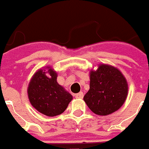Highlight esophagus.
I'll return each instance as SVG.
<instances>
[{"label":"esophagus","mask_w":149,"mask_h":149,"mask_svg":"<svg viewBox=\"0 0 149 149\" xmlns=\"http://www.w3.org/2000/svg\"><path fill=\"white\" fill-rule=\"evenodd\" d=\"M83 96H84L83 92H79V93H77V94H76V95H75V97H76L77 99H82Z\"/></svg>","instance_id":"34e87169"}]
</instances>
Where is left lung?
I'll return each instance as SVG.
<instances>
[{
	"mask_svg": "<svg viewBox=\"0 0 149 149\" xmlns=\"http://www.w3.org/2000/svg\"><path fill=\"white\" fill-rule=\"evenodd\" d=\"M128 93V85L120 71L102 64L91 72L90 90L84 96L89 109L97 115L106 116L122 106Z\"/></svg>",
	"mask_w": 149,
	"mask_h": 149,
	"instance_id": "left-lung-1",
	"label": "left lung"
}]
</instances>
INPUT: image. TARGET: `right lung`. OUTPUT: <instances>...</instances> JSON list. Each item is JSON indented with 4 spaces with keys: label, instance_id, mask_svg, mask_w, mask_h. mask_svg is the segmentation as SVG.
<instances>
[{
    "label": "right lung",
    "instance_id": "right-lung-1",
    "mask_svg": "<svg viewBox=\"0 0 149 149\" xmlns=\"http://www.w3.org/2000/svg\"><path fill=\"white\" fill-rule=\"evenodd\" d=\"M37 71L33 76L28 89V98L38 112L54 117L65 111L72 96L57 82V73L49 67Z\"/></svg>",
    "mask_w": 149,
    "mask_h": 149
}]
</instances>
